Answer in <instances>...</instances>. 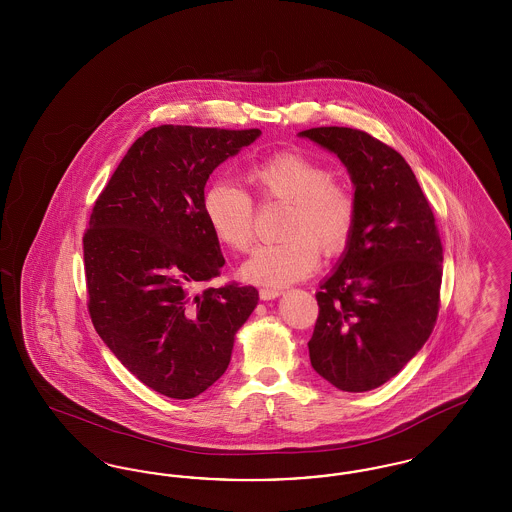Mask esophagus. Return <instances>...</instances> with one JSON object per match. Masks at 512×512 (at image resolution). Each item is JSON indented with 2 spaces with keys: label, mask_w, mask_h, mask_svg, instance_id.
<instances>
[{
  "label": "esophagus",
  "mask_w": 512,
  "mask_h": 512,
  "mask_svg": "<svg viewBox=\"0 0 512 512\" xmlns=\"http://www.w3.org/2000/svg\"><path fill=\"white\" fill-rule=\"evenodd\" d=\"M280 290H276V288H261L259 290V297L263 299V301H268V299H274V297H278L280 295Z\"/></svg>",
  "instance_id": "34e87169"
}]
</instances>
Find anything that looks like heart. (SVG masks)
I'll use <instances>...</instances> for the list:
<instances>
[{"instance_id": "obj_1", "label": "heart", "mask_w": 512, "mask_h": 512, "mask_svg": "<svg viewBox=\"0 0 512 512\" xmlns=\"http://www.w3.org/2000/svg\"><path fill=\"white\" fill-rule=\"evenodd\" d=\"M247 180L261 201L288 203L282 236L259 245L242 267L249 282L286 286L309 276L324 257L341 255L355 234L357 195L332 169L301 149H282L255 163ZM255 201L234 182L217 180L203 195V215L220 244L247 251L255 240Z\"/></svg>"}]
</instances>
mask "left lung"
Returning <instances> with one entry per match:
<instances>
[{
	"instance_id": "1",
	"label": "left lung",
	"mask_w": 512,
	"mask_h": 512,
	"mask_svg": "<svg viewBox=\"0 0 512 512\" xmlns=\"http://www.w3.org/2000/svg\"><path fill=\"white\" fill-rule=\"evenodd\" d=\"M301 136L340 157L359 205L340 267L317 292L311 365L338 390H374L413 359L436 326L443 274L436 217L393 147L345 126Z\"/></svg>"
}]
</instances>
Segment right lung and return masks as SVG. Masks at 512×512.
I'll list each match as a JSON object with an SVG mask.
<instances>
[{"label": "right lung", "mask_w": 512, "mask_h": 512, "mask_svg": "<svg viewBox=\"0 0 512 512\" xmlns=\"http://www.w3.org/2000/svg\"><path fill=\"white\" fill-rule=\"evenodd\" d=\"M259 128L161 124L142 134L98 195L84 232L92 324L142 384L192 399L230 363L234 336L259 293L220 276L224 257L203 215L211 172Z\"/></svg>", "instance_id": "add662e5"}]
</instances>
